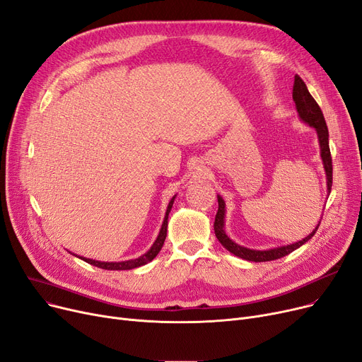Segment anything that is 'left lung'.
Masks as SVG:
<instances>
[{"mask_svg": "<svg viewBox=\"0 0 362 362\" xmlns=\"http://www.w3.org/2000/svg\"><path fill=\"white\" fill-rule=\"evenodd\" d=\"M293 101L296 105L299 119L303 124L314 128L317 132L318 144H320V156H321L322 168L325 172V180H327V194H330L332 182H333V166H332V156H330V147H329V129H327L325 119L322 116L320 106L317 105L314 97L309 94L305 82L298 75L295 76V85H293ZM226 212H227L226 202H223V199L218 194V212L214 223L215 235L219 240V243L230 253L250 262H267V261L280 259V257L291 253L293 250L299 249L302 245H305L308 240L317 233L320 227V222H318V226L313 230L311 234H308L305 238L299 240L296 243L271 247L265 250H257V249H249L245 246H240L228 237V234L226 233Z\"/></svg>", "mask_w": 362, "mask_h": 362, "instance_id": "left-lung-1", "label": "left lung"}]
</instances>
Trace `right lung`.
<instances>
[{"label":"right lung","mask_w":362,"mask_h":362,"mask_svg":"<svg viewBox=\"0 0 362 362\" xmlns=\"http://www.w3.org/2000/svg\"><path fill=\"white\" fill-rule=\"evenodd\" d=\"M177 194L170 199L168 208H166V214H165V218H163V222H162V227H160V231L156 237V240H154V243L151 245V247L141 256L135 257V259H129V261H122V262H101V261H95V259H90V257H83V256H79V255H75L76 257H79V259L88 262L94 267H98L101 269H109V271H125V269H134V268H139V267H143L148 262H151L154 257L158 256V253L160 252L163 243H165V238H166V231H168V216H169V212L172 209V206H174V200H175Z\"/></svg>","instance_id":"add662e5"}]
</instances>
